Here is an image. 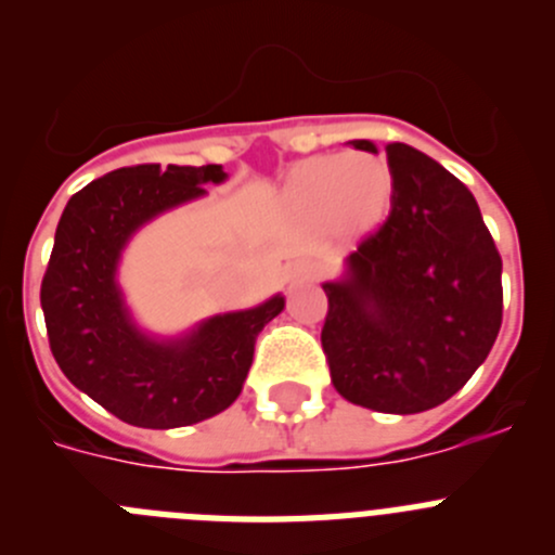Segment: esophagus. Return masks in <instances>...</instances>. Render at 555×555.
I'll return each mask as SVG.
<instances>
[{
	"label": "esophagus",
	"mask_w": 555,
	"mask_h": 555,
	"mask_svg": "<svg viewBox=\"0 0 555 555\" xmlns=\"http://www.w3.org/2000/svg\"><path fill=\"white\" fill-rule=\"evenodd\" d=\"M297 278H300V281H308V278H313V269L308 267V263H300V267H297Z\"/></svg>",
	"instance_id": "esophagus-1"
}]
</instances>
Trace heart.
Returning a JSON list of instances; mask_svg holds the SVG:
<instances>
[{"mask_svg":"<svg viewBox=\"0 0 555 555\" xmlns=\"http://www.w3.org/2000/svg\"><path fill=\"white\" fill-rule=\"evenodd\" d=\"M391 191V175L384 160L370 155L320 158L302 166L292 180L294 208L311 219L358 224L384 208Z\"/></svg>","mask_w":555,"mask_h":555,"instance_id":"1","label":"heart"}]
</instances>
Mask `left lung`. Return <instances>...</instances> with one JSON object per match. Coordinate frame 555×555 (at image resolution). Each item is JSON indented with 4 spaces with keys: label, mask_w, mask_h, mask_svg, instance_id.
Masks as SVG:
<instances>
[{
    "label": "left lung",
    "mask_w": 555,
    "mask_h": 555,
    "mask_svg": "<svg viewBox=\"0 0 555 555\" xmlns=\"http://www.w3.org/2000/svg\"><path fill=\"white\" fill-rule=\"evenodd\" d=\"M386 164L389 217L350 255V278L325 283L322 350L345 400L420 414L487 361L503 322V261L459 178L405 144L386 146Z\"/></svg>",
    "instance_id": "8db88e82"
}]
</instances>
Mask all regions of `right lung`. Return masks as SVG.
<instances>
[{"label": "right lung", "mask_w": 555, "mask_h": 555, "mask_svg": "<svg viewBox=\"0 0 555 555\" xmlns=\"http://www.w3.org/2000/svg\"><path fill=\"white\" fill-rule=\"evenodd\" d=\"M222 166L139 164L88 183L68 199L41 281L49 350L63 375L135 428H183L233 403L253 366L255 338L283 297L214 317L175 345L141 336L127 320L116 261L146 219L222 183Z\"/></svg>", "instance_id": "obj_1"}]
</instances>
